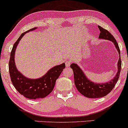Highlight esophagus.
I'll list each match as a JSON object with an SVG mask.
<instances>
[{
    "label": "esophagus",
    "instance_id": "1",
    "mask_svg": "<svg viewBox=\"0 0 128 128\" xmlns=\"http://www.w3.org/2000/svg\"><path fill=\"white\" fill-rule=\"evenodd\" d=\"M72 61H71V60H67V61H66V67H70V64H72Z\"/></svg>",
    "mask_w": 128,
    "mask_h": 128
}]
</instances>
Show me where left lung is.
Returning a JSON list of instances; mask_svg holds the SVG:
<instances>
[{
	"label": "left lung",
	"mask_w": 128,
	"mask_h": 128,
	"mask_svg": "<svg viewBox=\"0 0 128 128\" xmlns=\"http://www.w3.org/2000/svg\"><path fill=\"white\" fill-rule=\"evenodd\" d=\"M100 33L99 34L100 39H107L111 40L114 44L117 50L119 53V60H118V70L116 76L110 82L105 84H95L92 82L88 79L84 72L82 71L80 67L76 64L73 63L70 65V67L73 69L74 74V84L77 89L80 93L84 96L90 98H101L105 96L108 94L114 88L115 84H116L118 78H119L120 73L122 61L120 58V51L117 42L113 35L108 30L103 28L102 27L98 26Z\"/></svg>",
	"instance_id": "8db88e82"
}]
</instances>
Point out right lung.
I'll use <instances>...</instances> for the list:
<instances>
[{"label":"right lung","mask_w":128,"mask_h":128,"mask_svg":"<svg viewBox=\"0 0 128 128\" xmlns=\"http://www.w3.org/2000/svg\"><path fill=\"white\" fill-rule=\"evenodd\" d=\"M34 27L21 34L18 39L15 42L10 52L9 71L11 82L20 94L28 99L36 100L48 96L53 90L56 79L66 67L64 63L50 68L48 72L40 79H30L26 78L15 67L14 56L15 49L22 37L30 31L36 29Z\"/></svg>","instance_id":"obj_1"}]
</instances>
